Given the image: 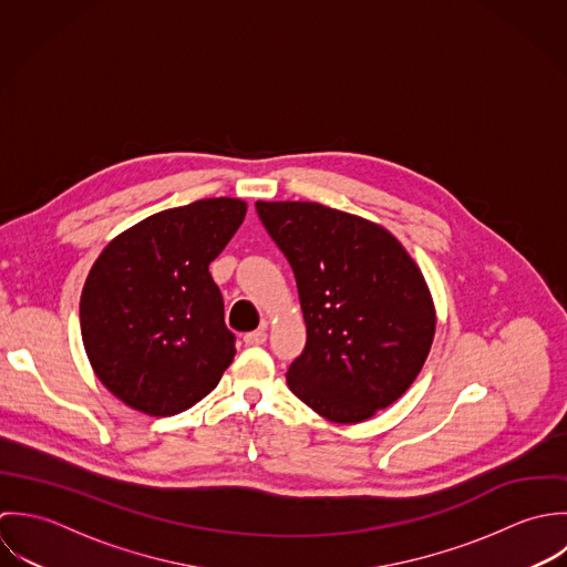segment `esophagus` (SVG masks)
I'll return each instance as SVG.
<instances>
[{"instance_id": "1", "label": "esophagus", "mask_w": 567, "mask_h": 567, "mask_svg": "<svg viewBox=\"0 0 567 567\" xmlns=\"http://www.w3.org/2000/svg\"><path fill=\"white\" fill-rule=\"evenodd\" d=\"M243 341L247 343V346H260V343H265L267 341V331L265 329H256V331H251V333H247Z\"/></svg>"}]
</instances>
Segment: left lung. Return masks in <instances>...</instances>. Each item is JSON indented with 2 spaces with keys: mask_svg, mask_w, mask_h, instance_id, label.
I'll list each match as a JSON object with an SVG mask.
<instances>
[{
  "mask_svg": "<svg viewBox=\"0 0 567 567\" xmlns=\"http://www.w3.org/2000/svg\"><path fill=\"white\" fill-rule=\"evenodd\" d=\"M287 256L307 324L291 392L333 423H361L419 377L436 331L427 282L385 229L316 202H256Z\"/></svg>",
  "mask_w": 567,
  "mask_h": 567,
  "instance_id": "8db88e82",
  "label": "left lung"
}]
</instances>
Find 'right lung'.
Segmentation results:
<instances>
[{"label":"right lung","mask_w":567,"mask_h":567,"mask_svg":"<svg viewBox=\"0 0 567 567\" xmlns=\"http://www.w3.org/2000/svg\"><path fill=\"white\" fill-rule=\"evenodd\" d=\"M247 204L202 199L135 224L103 249L81 293V336L103 385L148 416L210 394L234 359L224 296L208 267Z\"/></svg>","instance_id":"obj_1"}]
</instances>
